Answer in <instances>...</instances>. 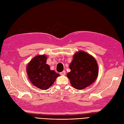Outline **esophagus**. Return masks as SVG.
I'll use <instances>...</instances> for the list:
<instances>
[{"mask_svg":"<svg viewBox=\"0 0 124 124\" xmlns=\"http://www.w3.org/2000/svg\"><path fill=\"white\" fill-rule=\"evenodd\" d=\"M60 74L62 75V76H65L66 74V71H63L62 72H60Z\"/></svg>","mask_w":124,"mask_h":124,"instance_id":"obj_1","label":"esophagus"}]
</instances>
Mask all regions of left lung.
Instances as JSON below:
<instances>
[{
	"label": "left lung",
	"mask_w": 124,
	"mask_h": 124,
	"mask_svg": "<svg viewBox=\"0 0 124 124\" xmlns=\"http://www.w3.org/2000/svg\"><path fill=\"white\" fill-rule=\"evenodd\" d=\"M71 70L67 74L70 83L77 89H83L96 80L98 74V66L96 59L84 51L74 54L69 66Z\"/></svg>",
	"instance_id": "left-lung-1"
}]
</instances>
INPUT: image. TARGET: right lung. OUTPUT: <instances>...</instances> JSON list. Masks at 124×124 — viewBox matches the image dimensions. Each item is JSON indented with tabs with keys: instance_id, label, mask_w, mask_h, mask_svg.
<instances>
[{
	"instance_id": "obj_1",
	"label": "right lung",
	"mask_w": 124,
	"mask_h": 124,
	"mask_svg": "<svg viewBox=\"0 0 124 124\" xmlns=\"http://www.w3.org/2000/svg\"><path fill=\"white\" fill-rule=\"evenodd\" d=\"M46 56L38 55L33 57L27 67L29 79L36 87L46 90L54 83L59 74L51 70L49 65L46 64Z\"/></svg>"
}]
</instances>
